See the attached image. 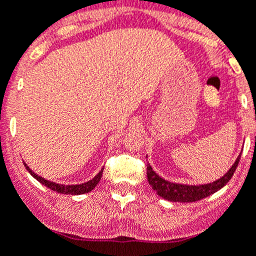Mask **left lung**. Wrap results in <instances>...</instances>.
I'll return each instance as SVG.
<instances>
[{
  "label": "left lung",
  "instance_id": "8db88e82",
  "mask_svg": "<svg viewBox=\"0 0 256 256\" xmlns=\"http://www.w3.org/2000/svg\"><path fill=\"white\" fill-rule=\"evenodd\" d=\"M240 158L236 159L234 164L230 166V170L219 180H214L208 184H200V186H188V184H180V183H173L169 180H165L159 174H156L152 170L151 165L148 164V180L152 190H155L156 194L160 198H165L168 201H174V202H195V201L205 198L210 196L214 192L219 191L222 187H224L228 180L232 178L234 173L236 172L237 165H238Z\"/></svg>",
  "mask_w": 256,
  "mask_h": 256
}]
</instances>
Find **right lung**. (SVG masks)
Wrapping results in <instances>:
<instances>
[{
	"mask_svg": "<svg viewBox=\"0 0 256 256\" xmlns=\"http://www.w3.org/2000/svg\"><path fill=\"white\" fill-rule=\"evenodd\" d=\"M24 166H26V170L32 174V177L36 178L38 182L42 183V184L46 186L47 188L58 192V194H65V195H83V194H88V192L92 191V190L97 186V183L100 182L101 177H102V172H104V168H102L101 169V172H98V174H97L96 177L92 178L91 180H88V182L86 183H80V184H66V186H65V184H58V183L44 180V178H42L40 176H38V174H36L32 170L26 162H24Z\"/></svg>",
	"mask_w": 256,
	"mask_h": 256,
	"instance_id": "add662e5",
	"label": "right lung"
}]
</instances>
